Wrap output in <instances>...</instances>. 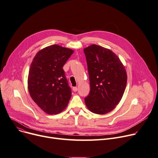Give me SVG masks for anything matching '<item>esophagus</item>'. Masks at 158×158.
<instances>
[{"label": "esophagus", "instance_id": "obj_1", "mask_svg": "<svg viewBox=\"0 0 158 158\" xmlns=\"http://www.w3.org/2000/svg\"><path fill=\"white\" fill-rule=\"evenodd\" d=\"M73 90L74 92H77L78 90V88L77 87H73Z\"/></svg>", "mask_w": 158, "mask_h": 158}]
</instances>
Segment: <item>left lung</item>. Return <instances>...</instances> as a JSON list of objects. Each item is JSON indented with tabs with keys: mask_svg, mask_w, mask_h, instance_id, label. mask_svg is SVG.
I'll use <instances>...</instances> for the list:
<instances>
[{
	"mask_svg": "<svg viewBox=\"0 0 158 158\" xmlns=\"http://www.w3.org/2000/svg\"><path fill=\"white\" fill-rule=\"evenodd\" d=\"M90 91L85 98L89 110L104 114L111 111L124 94L127 75L118 57L111 50L93 44L83 49Z\"/></svg>",
	"mask_w": 158,
	"mask_h": 158,
	"instance_id": "obj_1",
	"label": "left lung"
}]
</instances>
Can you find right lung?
Returning <instances> with one entry per match:
<instances>
[{"label": "right lung", "mask_w": 158, "mask_h": 158, "mask_svg": "<svg viewBox=\"0 0 158 158\" xmlns=\"http://www.w3.org/2000/svg\"><path fill=\"white\" fill-rule=\"evenodd\" d=\"M74 51L52 45L40 51L31 64L28 86L31 98L47 114L64 110L71 96L63 66Z\"/></svg>", "instance_id": "obj_1"}]
</instances>
